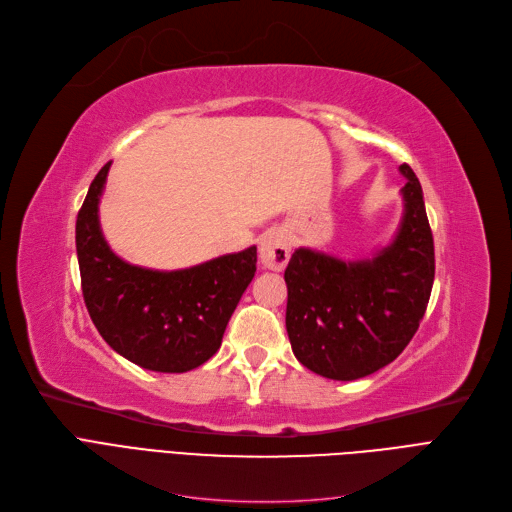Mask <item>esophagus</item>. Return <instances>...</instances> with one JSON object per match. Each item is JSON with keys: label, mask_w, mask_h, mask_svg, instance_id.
<instances>
[{"label": "esophagus", "mask_w": 512, "mask_h": 512, "mask_svg": "<svg viewBox=\"0 0 512 512\" xmlns=\"http://www.w3.org/2000/svg\"><path fill=\"white\" fill-rule=\"evenodd\" d=\"M258 256L264 267L271 271H281L290 260V241L288 235L279 228L264 233L258 241Z\"/></svg>", "instance_id": "1"}]
</instances>
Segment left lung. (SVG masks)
<instances>
[{
  "label": "left lung",
  "instance_id": "left-lung-1",
  "mask_svg": "<svg viewBox=\"0 0 512 512\" xmlns=\"http://www.w3.org/2000/svg\"><path fill=\"white\" fill-rule=\"evenodd\" d=\"M404 214L373 258L341 260L298 248L286 267V328L296 360L334 381L362 379L394 362L426 313L434 239L424 192L404 163Z\"/></svg>",
  "mask_w": 512,
  "mask_h": 512
}]
</instances>
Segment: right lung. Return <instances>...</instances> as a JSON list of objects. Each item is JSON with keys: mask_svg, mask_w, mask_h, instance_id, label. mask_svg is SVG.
<instances>
[{"mask_svg": "<svg viewBox=\"0 0 512 512\" xmlns=\"http://www.w3.org/2000/svg\"><path fill=\"white\" fill-rule=\"evenodd\" d=\"M110 165L88 188L76 220V252L88 315L122 358L156 373H186L222 345L228 320L256 273V245L180 271L118 258L99 226Z\"/></svg>", "mask_w": 512, "mask_h": 512, "instance_id": "1", "label": "right lung"}]
</instances>
